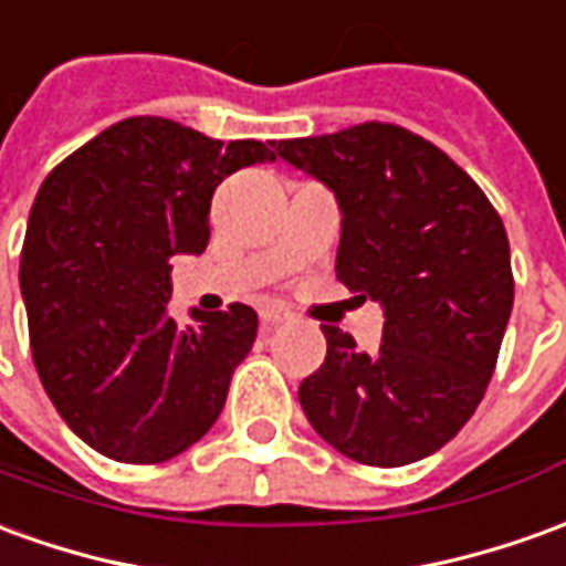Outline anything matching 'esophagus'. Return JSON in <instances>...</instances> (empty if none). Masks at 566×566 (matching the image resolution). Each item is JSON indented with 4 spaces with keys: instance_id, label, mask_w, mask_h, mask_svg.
Segmentation results:
<instances>
[{
    "instance_id": "obj_1",
    "label": "esophagus",
    "mask_w": 566,
    "mask_h": 566,
    "mask_svg": "<svg viewBox=\"0 0 566 566\" xmlns=\"http://www.w3.org/2000/svg\"><path fill=\"white\" fill-rule=\"evenodd\" d=\"M259 316H262V326L274 328V326H280V323H286L292 314L290 311H283V307H276V304H268V307H262V311H259Z\"/></svg>"
}]
</instances>
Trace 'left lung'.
Returning a JSON list of instances; mask_svg holds the SVG:
<instances>
[{
	"mask_svg": "<svg viewBox=\"0 0 566 566\" xmlns=\"http://www.w3.org/2000/svg\"><path fill=\"white\" fill-rule=\"evenodd\" d=\"M274 146L335 191V276L384 307L375 354L323 326L326 363L298 387L304 415L335 451L366 467L436 454L482 402L512 314L500 212L442 148L399 124Z\"/></svg>",
	"mask_w": 566,
	"mask_h": 566,
	"instance_id": "left-lung-1",
	"label": "left lung"
}]
</instances>
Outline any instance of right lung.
<instances>
[{
  "label": "right lung",
  "mask_w": 566,
  "mask_h": 566,
  "mask_svg": "<svg viewBox=\"0 0 566 566\" xmlns=\"http://www.w3.org/2000/svg\"><path fill=\"white\" fill-rule=\"evenodd\" d=\"M271 146L136 115L45 176L20 252L30 347L60 418L99 454L164 463L219 418L259 316L228 304L179 326L170 259L207 250L212 191L274 161Z\"/></svg>",
  "instance_id": "right-lung-1"
}]
</instances>
